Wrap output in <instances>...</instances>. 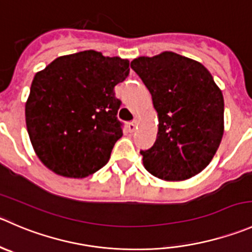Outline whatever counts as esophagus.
I'll list each match as a JSON object with an SVG mask.
<instances>
[{"label":"esophagus","instance_id":"1","mask_svg":"<svg viewBox=\"0 0 252 252\" xmlns=\"http://www.w3.org/2000/svg\"><path fill=\"white\" fill-rule=\"evenodd\" d=\"M136 126H138V122H136V121L129 122V123H128V130L130 131V133H133V131L136 129Z\"/></svg>","mask_w":252,"mask_h":252}]
</instances>
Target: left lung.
Masks as SVG:
<instances>
[{
	"instance_id": "8db88e82",
	"label": "left lung",
	"mask_w": 252,
	"mask_h": 252,
	"mask_svg": "<svg viewBox=\"0 0 252 252\" xmlns=\"http://www.w3.org/2000/svg\"><path fill=\"white\" fill-rule=\"evenodd\" d=\"M151 94L158 116L155 143L140 150L146 170L167 181L191 178L207 167L224 131L223 94L211 72L172 51L130 63Z\"/></svg>"
}]
</instances>
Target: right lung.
I'll return each instance as SVG.
<instances>
[{
	"instance_id": "obj_1",
	"label": "right lung",
	"mask_w": 252,
	"mask_h": 252,
	"mask_svg": "<svg viewBox=\"0 0 252 252\" xmlns=\"http://www.w3.org/2000/svg\"><path fill=\"white\" fill-rule=\"evenodd\" d=\"M129 61L94 50L60 56L34 76L26 103L29 138L55 173L80 178L103 167L123 135L114 87Z\"/></svg>"
}]
</instances>
